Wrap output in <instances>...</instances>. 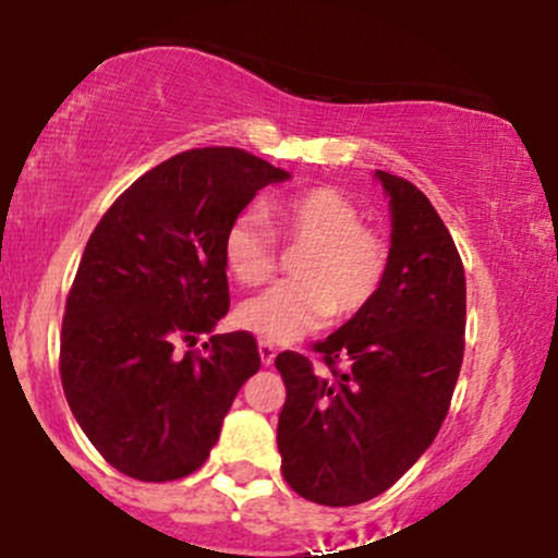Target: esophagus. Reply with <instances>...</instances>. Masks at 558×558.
I'll return each mask as SVG.
<instances>
[{"label": "esophagus", "instance_id": "esophagus-1", "mask_svg": "<svg viewBox=\"0 0 558 558\" xmlns=\"http://www.w3.org/2000/svg\"><path fill=\"white\" fill-rule=\"evenodd\" d=\"M275 354H278V349L270 341H259V356H262V364L265 367H270V364L275 362Z\"/></svg>", "mask_w": 558, "mask_h": 558}]
</instances>
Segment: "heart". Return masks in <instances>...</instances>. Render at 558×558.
Returning a JSON list of instances; mask_svg holds the SVG:
<instances>
[{"mask_svg":"<svg viewBox=\"0 0 558 558\" xmlns=\"http://www.w3.org/2000/svg\"><path fill=\"white\" fill-rule=\"evenodd\" d=\"M275 233L288 252L291 278L246 301L239 323L270 343H288L317 330L325 319L338 323L362 315L388 278V243L364 228L356 204L330 185L306 189L270 204ZM222 257L241 286L257 288L278 270V243L265 217L243 213L222 239Z\"/></svg>","mask_w":558,"mask_h":558,"instance_id":"obj_1","label":"heart"}]
</instances>
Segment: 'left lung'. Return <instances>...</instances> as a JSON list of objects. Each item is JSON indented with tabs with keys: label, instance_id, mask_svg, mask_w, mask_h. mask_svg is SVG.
<instances>
[{
	"label": "left lung",
	"instance_id": "left-lung-1",
	"mask_svg": "<svg viewBox=\"0 0 558 558\" xmlns=\"http://www.w3.org/2000/svg\"><path fill=\"white\" fill-rule=\"evenodd\" d=\"M390 196V265L362 315L275 360L286 383L278 448L306 501L354 506L380 496L433 444L464 360L466 283L451 233L407 178L377 170Z\"/></svg>",
	"mask_w": 558,
	"mask_h": 558
}]
</instances>
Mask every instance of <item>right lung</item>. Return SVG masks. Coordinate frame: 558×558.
Listing matches in <instances>:
<instances>
[{
    "instance_id": "1",
    "label": "right lung",
    "mask_w": 558,
    "mask_h": 558,
    "mask_svg": "<svg viewBox=\"0 0 558 558\" xmlns=\"http://www.w3.org/2000/svg\"><path fill=\"white\" fill-rule=\"evenodd\" d=\"M288 172L233 146L165 159L94 228L62 317L60 377L70 412L107 464L144 483L196 472L243 383L259 369L228 315L222 239L259 189Z\"/></svg>"
}]
</instances>
